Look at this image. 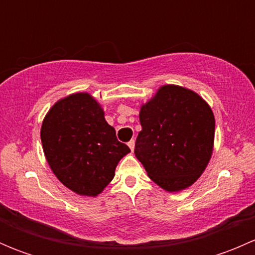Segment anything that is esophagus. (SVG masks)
Segmentation results:
<instances>
[{
	"mask_svg": "<svg viewBox=\"0 0 255 255\" xmlns=\"http://www.w3.org/2000/svg\"><path fill=\"white\" fill-rule=\"evenodd\" d=\"M134 145H135V142H134V139H132V140H129V142H128V146H129L130 148V150H134Z\"/></svg>",
	"mask_w": 255,
	"mask_h": 255,
	"instance_id": "esophagus-1",
	"label": "esophagus"
}]
</instances>
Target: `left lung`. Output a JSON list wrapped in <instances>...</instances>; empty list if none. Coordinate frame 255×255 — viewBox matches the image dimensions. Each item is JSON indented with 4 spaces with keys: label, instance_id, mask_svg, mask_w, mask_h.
<instances>
[{
    "label": "left lung",
    "instance_id": "1",
    "mask_svg": "<svg viewBox=\"0 0 255 255\" xmlns=\"http://www.w3.org/2000/svg\"><path fill=\"white\" fill-rule=\"evenodd\" d=\"M139 121L134 154L148 176L169 192L191 186L213 151L215 116L210 105L192 90L163 85L140 106Z\"/></svg>",
    "mask_w": 255,
    "mask_h": 255
}]
</instances>
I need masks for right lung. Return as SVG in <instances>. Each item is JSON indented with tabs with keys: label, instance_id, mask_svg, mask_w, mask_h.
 Returning a JSON list of instances; mask_svg holds the SVG:
<instances>
[{
	"label": "right lung",
	"instance_id": "obj_1",
	"mask_svg": "<svg viewBox=\"0 0 255 255\" xmlns=\"http://www.w3.org/2000/svg\"><path fill=\"white\" fill-rule=\"evenodd\" d=\"M43 151L59 181L81 196H97L112 181L118 161L130 153L118 142L101 105L87 92L59 100L43 120Z\"/></svg>",
	"mask_w": 255,
	"mask_h": 255
}]
</instances>
